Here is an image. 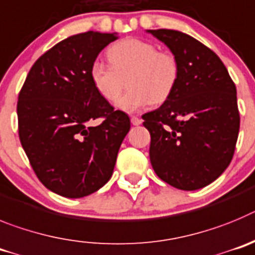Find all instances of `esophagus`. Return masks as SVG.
<instances>
[{
	"mask_svg": "<svg viewBox=\"0 0 255 255\" xmlns=\"http://www.w3.org/2000/svg\"><path fill=\"white\" fill-rule=\"evenodd\" d=\"M130 123H132L133 126H139L142 123V119L138 118V117H136V116H133V117H130Z\"/></svg>",
	"mask_w": 255,
	"mask_h": 255,
	"instance_id": "1",
	"label": "esophagus"
}]
</instances>
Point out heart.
<instances>
[{
    "mask_svg": "<svg viewBox=\"0 0 255 255\" xmlns=\"http://www.w3.org/2000/svg\"><path fill=\"white\" fill-rule=\"evenodd\" d=\"M111 65L96 61L90 67V80L100 96L116 102L128 76L129 90L117 102L123 112H137L148 104H161L173 94L179 79L175 57L146 40L128 38L108 49Z\"/></svg>",
    "mask_w": 255,
    "mask_h": 255,
    "instance_id": "b5f03b06",
    "label": "heart"
}]
</instances>
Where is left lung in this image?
Instances as JSON below:
<instances>
[{
  "mask_svg": "<svg viewBox=\"0 0 255 255\" xmlns=\"http://www.w3.org/2000/svg\"><path fill=\"white\" fill-rule=\"evenodd\" d=\"M179 65V79L164 104L142 116L151 134L156 175L182 190L211 184L233 159L240 127L235 84L215 52L188 34L147 30Z\"/></svg>",
  "mask_w": 255,
  "mask_h": 255,
  "instance_id": "obj_1",
  "label": "left lung"
}]
</instances>
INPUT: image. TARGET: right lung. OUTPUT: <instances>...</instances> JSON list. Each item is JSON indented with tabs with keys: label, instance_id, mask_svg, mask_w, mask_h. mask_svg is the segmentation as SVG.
<instances>
[{
	"label": "right lung",
	"instance_id": "right-lung-1",
	"mask_svg": "<svg viewBox=\"0 0 255 255\" xmlns=\"http://www.w3.org/2000/svg\"><path fill=\"white\" fill-rule=\"evenodd\" d=\"M117 33L68 36L27 73L17 102L19 137L39 180L67 198L94 193L111 179L129 117L94 89L90 67ZM103 119L98 126L91 122Z\"/></svg>",
	"mask_w": 255,
	"mask_h": 255
}]
</instances>
